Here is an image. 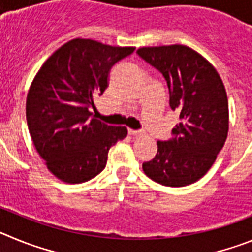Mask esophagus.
Returning <instances> with one entry per match:
<instances>
[{
    "mask_svg": "<svg viewBox=\"0 0 252 252\" xmlns=\"http://www.w3.org/2000/svg\"><path fill=\"white\" fill-rule=\"evenodd\" d=\"M128 135H131V136H135V137H139V136H142V132L141 131L128 130Z\"/></svg>",
    "mask_w": 252,
    "mask_h": 252,
    "instance_id": "34e87169",
    "label": "esophagus"
}]
</instances>
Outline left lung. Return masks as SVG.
Here are the masks:
<instances>
[{"label":"left lung","instance_id":"obj_1","mask_svg":"<svg viewBox=\"0 0 252 252\" xmlns=\"http://www.w3.org/2000/svg\"><path fill=\"white\" fill-rule=\"evenodd\" d=\"M137 54L164 75L170 108L180 119L174 137L157 142V155L142 164V170L162 186H189L211 169L227 139L230 116L223 82L215 66L189 46H144Z\"/></svg>","mask_w":252,"mask_h":252}]
</instances>
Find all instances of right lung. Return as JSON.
<instances>
[{
    "label": "right lung",
    "instance_id": "right-lung-1",
    "mask_svg": "<svg viewBox=\"0 0 252 252\" xmlns=\"http://www.w3.org/2000/svg\"><path fill=\"white\" fill-rule=\"evenodd\" d=\"M135 50L77 37L41 65L26 98L29 132L51 174L68 184L84 183L106 166L108 151L127 136L125 126L92 117L93 98L108 87L113 64Z\"/></svg>",
    "mask_w": 252,
    "mask_h": 252
}]
</instances>
